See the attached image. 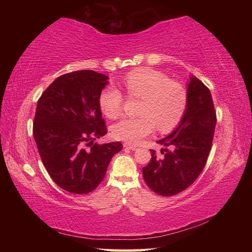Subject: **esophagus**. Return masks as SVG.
Wrapping results in <instances>:
<instances>
[{"instance_id":"esophagus-1","label":"esophagus","mask_w":252,"mask_h":252,"mask_svg":"<svg viewBox=\"0 0 252 252\" xmlns=\"http://www.w3.org/2000/svg\"><path fill=\"white\" fill-rule=\"evenodd\" d=\"M123 147L130 149V151H136V149H137V146L132 145V144H129V143H125V144H123Z\"/></svg>"}]
</instances>
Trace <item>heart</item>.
Masks as SVG:
<instances>
[{
    "mask_svg": "<svg viewBox=\"0 0 252 252\" xmlns=\"http://www.w3.org/2000/svg\"><path fill=\"white\" fill-rule=\"evenodd\" d=\"M127 95L141 98L138 118H123L112 127V134L119 141L138 144L155 127L169 132L181 122L189 104V94L184 85L171 81L164 73L148 68H140L126 74L123 80ZM98 104L103 114L115 119L120 115L123 96L115 87L101 91Z\"/></svg>",
    "mask_w": 252,
    "mask_h": 252,
    "instance_id": "heart-1",
    "label": "heart"
}]
</instances>
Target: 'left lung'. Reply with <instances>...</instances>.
Segmentation results:
<instances>
[{
    "instance_id": "obj_1",
    "label": "left lung",
    "mask_w": 252,
    "mask_h": 252,
    "mask_svg": "<svg viewBox=\"0 0 252 252\" xmlns=\"http://www.w3.org/2000/svg\"><path fill=\"white\" fill-rule=\"evenodd\" d=\"M187 94L189 104L178 127L157 141L171 151L161 149L164 155L159 158L151 149V162L143 168L144 181L161 196L176 195L194 183L211 149L217 115L210 91L199 79L190 76Z\"/></svg>"
}]
</instances>
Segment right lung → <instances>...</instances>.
Segmentation results:
<instances>
[{
  "label": "right lung",
  "instance_id": "obj_1",
  "mask_svg": "<svg viewBox=\"0 0 252 252\" xmlns=\"http://www.w3.org/2000/svg\"><path fill=\"white\" fill-rule=\"evenodd\" d=\"M108 77L79 70L58 77L37 100L33 137L55 183L72 194H89L103 181L120 142L95 143L107 133L98 104Z\"/></svg>",
  "mask_w": 252,
  "mask_h": 252
}]
</instances>
